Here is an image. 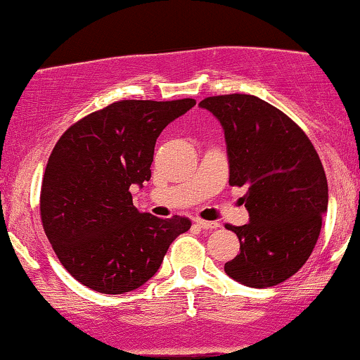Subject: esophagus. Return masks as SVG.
<instances>
[{
	"label": "esophagus",
	"mask_w": 360,
	"mask_h": 360,
	"mask_svg": "<svg viewBox=\"0 0 360 360\" xmlns=\"http://www.w3.org/2000/svg\"><path fill=\"white\" fill-rule=\"evenodd\" d=\"M196 224L202 229H216L219 228L218 221H205V219H196Z\"/></svg>",
	"instance_id": "esophagus-1"
}]
</instances>
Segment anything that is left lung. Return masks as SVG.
<instances>
[{
	"instance_id": "left-lung-1",
	"label": "left lung",
	"mask_w": 360,
	"mask_h": 360,
	"mask_svg": "<svg viewBox=\"0 0 360 360\" xmlns=\"http://www.w3.org/2000/svg\"><path fill=\"white\" fill-rule=\"evenodd\" d=\"M199 105L224 129L229 186L246 188L250 223L226 224L240 253L224 271L246 287H275L305 265L319 240L328 205L322 161L300 125L255 95H214Z\"/></svg>"
}]
</instances>
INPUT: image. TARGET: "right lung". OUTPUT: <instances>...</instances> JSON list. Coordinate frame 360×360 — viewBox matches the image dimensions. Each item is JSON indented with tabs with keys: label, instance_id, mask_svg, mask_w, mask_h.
<instances>
[{
	"label": "right lung",
	"instance_id": "right-lung-1",
	"mask_svg": "<svg viewBox=\"0 0 360 360\" xmlns=\"http://www.w3.org/2000/svg\"><path fill=\"white\" fill-rule=\"evenodd\" d=\"M194 98L119 101L85 115L51 150L40 193L45 235L65 270L109 295L144 285L191 221L139 213L129 191L150 179L159 134Z\"/></svg>",
	"mask_w": 360,
	"mask_h": 360
}]
</instances>
